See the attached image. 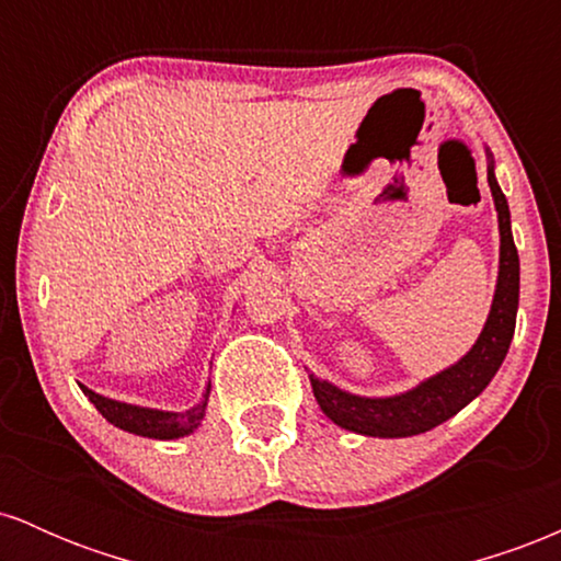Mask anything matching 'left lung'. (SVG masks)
Returning a JSON list of instances; mask_svg holds the SVG:
<instances>
[{
  "mask_svg": "<svg viewBox=\"0 0 561 561\" xmlns=\"http://www.w3.org/2000/svg\"><path fill=\"white\" fill-rule=\"evenodd\" d=\"M485 158L488 186H491L495 214H499L501 240L495 293L482 332L459 362L396 396H358V392L337 388L330 379L311 375L319 409L347 433L366 437H411L427 433L472 403L504 364L514 337V324H517L519 255L514 248L508 203L495 179L493 152L488 147Z\"/></svg>",
  "mask_w": 561,
  "mask_h": 561,
  "instance_id": "obj_1",
  "label": "left lung"
}]
</instances>
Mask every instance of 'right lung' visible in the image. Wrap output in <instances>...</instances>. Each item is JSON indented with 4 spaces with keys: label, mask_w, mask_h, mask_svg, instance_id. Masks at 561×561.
Returning a JSON list of instances; mask_svg holds the SVG:
<instances>
[{
    "label": "right lung",
    "mask_w": 561,
    "mask_h": 561,
    "mask_svg": "<svg viewBox=\"0 0 561 561\" xmlns=\"http://www.w3.org/2000/svg\"><path fill=\"white\" fill-rule=\"evenodd\" d=\"M83 396L94 403V409L105 416L107 422L115 424L118 430L126 433L152 437V440H176V437L192 435L203 424L205 409H208L210 398V382L205 388L203 398L195 405L184 411H163V409H150V405H137L126 401H115V398L100 396V392L83 388Z\"/></svg>",
    "instance_id": "add662e5"
}]
</instances>
